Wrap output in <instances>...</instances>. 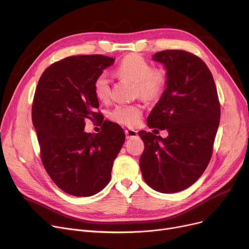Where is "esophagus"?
<instances>
[{
    "mask_svg": "<svg viewBox=\"0 0 249 249\" xmlns=\"http://www.w3.org/2000/svg\"><path fill=\"white\" fill-rule=\"evenodd\" d=\"M125 134H126L127 139H132L137 136V131L134 129H127V130H125Z\"/></svg>",
    "mask_w": 249,
    "mask_h": 249,
    "instance_id": "esophagus-1",
    "label": "esophagus"
}]
</instances>
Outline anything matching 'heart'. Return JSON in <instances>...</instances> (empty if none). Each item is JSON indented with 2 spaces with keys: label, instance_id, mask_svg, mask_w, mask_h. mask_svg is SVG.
I'll list each match as a JSON object with an SVG mask.
<instances>
[{
  "label": "heart",
  "instance_id": "obj_1",
  "mask_svg": "<svg viewBox=\"0 0 249 249\" xmlns=\"http://www.w3.org/2000/svg\"><path fill=\"white\" fill-rule=\"evenodd\" d=\"M116 73L128 77L136 83L137 94L146 99L159 97L164 87V73L160 70H151V65L138 54L126 55L118 65ZM94 93L101 102L111 99V85L106 73H101L94 83ZM142 116L140 104H119L110 112V118L119 124L133 127Z\"/></svg>",
  "mask_w": 249,
  "mask_h": 249
}]
</instances>
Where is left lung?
<instances>
[{
	"label": "left lung",
	"mask_w": 249,
	"mask_h": 249,
	"mask_svg": "<svg viewBox=\"0 0 249 249\" xmlns=\"http://www.w3.org/2000/svg\"><path fill=\"white\" fill-rule=\"evenodd\" d=\"M166 71L165 89L147 117L149 128L166 130L162 138L139 131L144 151L139 165L146 184L171 194L191 187L211 160L220 121L214 78L206 63L185 50L152 55Z\"/></svg>",
	"instance_id": "8db88e82"
}]
</instances>
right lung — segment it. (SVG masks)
Returning <instances> with one entry per match:
<instances>
[{"label":"right lung","instance_id":"add662e5","mask_svg":"<svg viewBox=\"0 0 249 249\" xmlns=\"http://www.w3.org/2000/svg\"><path fill=\"white\" fill-rule=\"evenodd\" d=\"M114 60L91 54L56 61L44 71L35 90L32 122L42 163L59 189L76 197H89L109 184L125 141L123 129L110 121L98 134L85 131L86 120L100 116L95 80Z\"/></svg>","mask_w":249,"mask_h":249}]
</instances>
